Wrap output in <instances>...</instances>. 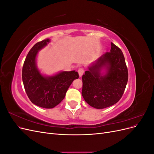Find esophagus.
<instances>
[{
	"label": "esophagus",
	"instance_id": "34e87169",
	"mask_svg": "<svg viewBox=\"0 0 154 154\" xmlns=\"http://www.w3.org/2000/svg\"><path fill=\"white\" fill-rule=\"evenodd\" d=\"M78 74H79V76L81 77L83 74V73H84V69L82 68V67H80L78 70Z\"/></svg>",
	"mask_w": 154,
	"mask_h": 154
}]
</instances>
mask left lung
I'll return each instance as SVG.
<instances>
[{
	"mask_svg": "<svg viewBox=\"0 0 154 154\" xmlns=\"http://www.w3.org/2000/svg\"><path fill=\"white\" fill-rule=\"evenodd\" d=\"M103 68L106 72L101 75L100 70ZM128 78V69L122 51L111 43L110 52L105 53L92 63L82 76V96L95 109L110 106L122 98Z\"/></svg>",
	"mask_w": 154,
	"mask_h": 154,
	"instance_id": "obj_1",
	"label": "left lung"
}]
</instances>
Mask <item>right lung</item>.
I'll list each match as a JSON object with an SVG mask.
<instances>
[{"label":"right lung","instance_id":"right-lung-1","mask_svg":"<svg viewBox=\"0 0 154 154\" xmlns=\"http://www.w3.org/2000/svg\"><path fill=\"white\" fill-rule=\"evenodd\" d=\"M50 42L49 38L34 45L27 54L22 67V81L26 94L35 105L52 109L66 96L72 82L79 78L78 72L62 71L51 76L42 74L36 67V58L38 51Z\"/></svg>","mask_w":154,"mask_h":154}]
</instances>
